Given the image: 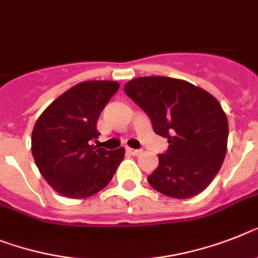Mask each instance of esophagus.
Masks as SVG:
<instances>
[{"label": "esophagus", "instance_id": "esophagus-1", "mask_svg": "<svg viewBox=\"0 0 258 258\" xmlns=\"http://www.w3.org/2000/svg\"><path fill=\"white\" fill-rule=\"evenodd\" d=\"M127 152L133 156H139L142 155V151L140 149H133V148H127Z\"/></svg>", "mask_w": 258, "mask_h": 258}]
</instances>
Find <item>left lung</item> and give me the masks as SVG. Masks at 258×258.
I'll return each mask as SVG.
<instances>
[{"mask_svg": "<svg viewBox=\"0 0 258 258\" xmlns=\"http://www.w3.org/2000/svg\"><path fill=\"white\" fill-rule=\"evenodd\" d=\"M124 92L151 118L153 131L169 143L148 176L149 185L177 199L202 192L227 152L228 120L219 101L205 89L164 76L131 80Z\"/></svg>", "mask_w": 258, "mask_h": 258, "instance_id": "left-lung-1", "label": "left lung"}]
</instances>
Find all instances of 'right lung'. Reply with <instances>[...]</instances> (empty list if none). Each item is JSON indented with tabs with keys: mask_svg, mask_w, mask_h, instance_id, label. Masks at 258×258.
I'll return each instance as SVG.
<instances>
[{
	"mask_svg": "<svg viewBox=\"0 0 258 258\" xmlns=\"http://www.w3.org/2000/svg\"><path fill=\"white\" fill-rule=\"evenodd\" d=\"M119 89L116 81H84L51 103L35 122L31 152L43 178L67 198L94 196L109 185L124 148L106 151L97 139V120Z\"/></svg>",
	"mask_w": 258,
	"mask_h": 258,
	"instance_id": "add662e5",
	"label": "right lung"
}]
</instances>
